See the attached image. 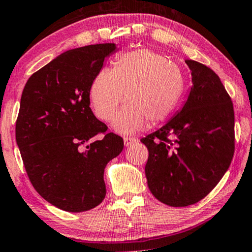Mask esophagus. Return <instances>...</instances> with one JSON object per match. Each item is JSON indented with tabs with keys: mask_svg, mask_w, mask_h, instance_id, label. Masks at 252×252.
<instances>
[{
	"mask_svg": "<svg viewBox=\"0 0 252 252\" xmlns=\"http://www.w3.org/2000/svg\"><path fill=\"white\" fill-rule=\"evenodd\" d=\"M123 141H125V145L126 146H131V145L137 143L138 139L137 138H131V137H125V139H123Z\"/></svg>",
	"mask_w": 252,
	"mask_h": 252,
	"instance_id": "obj_1",
	"label": "esophagus"
}]
</instances>
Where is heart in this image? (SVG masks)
<instances>
[{"mask_svg":"<svg viewBox=\"0 0 252 252\" xmlns=\"http://www.w3.org/2000/svg\"><path fill=\"white\" fill-rule=\"evenodd\" d=\"M184 89L185 80L178 66L160 52L140 48L116 57L114 69L99 70L91 83L90 97L95 114L105 121L126 100L113 127L120 133H132L147 122L154 126L168 119Z\"/></svg>","mask_w":252,"mask_h":252,"instance_id":"obj_1","label":"heart"}]
</instances>
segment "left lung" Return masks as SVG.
Instances as JSON below:
<instances>
[{
  "label": "left lung",
  "instance_id": "8db88e82",
  "mask_svg": "<svg viewBox=\"0 0 252 252\" xmlns=\"http://www.w3.org/2000/svg\"><path fill=\"white\" fill-rule=\"evenodd\" d=\"M192 87L183 108L141 143L148 189L170 207H187L205 197L227 171L234 155L231 97L211 68L185 60Z\"/></svg>",
  "mask_w": 252,
  "mask_h": 252
}]
</instances>
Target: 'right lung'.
I'll list each match as a JSON object with an SVG mask.
<instances>
[{"label": "right lung", "instance_id": "obj_1", "mask_svg": "<svg viewBox=\"0 0 252 252\" xmlns=\"http://www.w3.org/2000/svg\"><path fill=\"white\" fill-rule=\"evenodd\" d=\"M114 43L59 55L28 79L20 99L16 140L32 185L55 207L88 211L105 198L106 164L123 150L90 108V88ZM104 134L100 140L95 137Z\"/></svg>", "mask_w": 252, "mask_h": 252}]
</instances>
